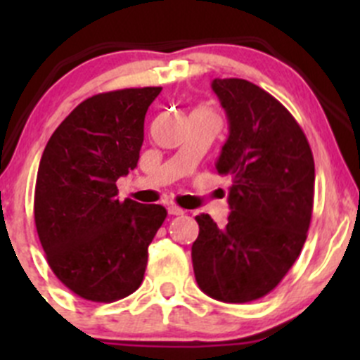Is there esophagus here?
<instances>
[{
	"instance_id": "1",
	"label": "esophagus",
	"mask_w": 360,
	"mask_h": 360,
	"mask_svg": "<svg viewBox=\"0 0 360 360\" xmlns=\"http://www.w3.org/2000/svg\"><path fill=\"white\" fill-rule=\"evenodd\" d=\"M167 209H169V214H172V216H183V214H184V210L181 209V207L174 205V203H172V205L167 207Z\"/></svg>"
}]
</instances>
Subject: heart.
<instances>
[{
  "label": "heart",
  "instance_id": "1",
  "mask_svg": "<svg viewBox=\"0 0 360 360\" xmlns=\"http://www.w3.org/2000/svg\"><path fill=\"white\" fill-rule=\"evenodd\" d=\"M197 111H198V110H197ZM202 111H205V110H202Z\"/></svg>",
  "mask_w": 360,
  "mask_h": 360
}]
</instances>
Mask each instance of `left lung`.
<instances>
[{"label":"left lung","mask_w":360,"mask_h":360,"mask_svg":"<svg viewBox=\"0 0 360 360\" xmlns=\"http://www.w3.org/2000/svg\"><path fill=\"white\" fill-rule=\"evenodd\" d=\"M212 90L230 122L216 163L231 177L230 216L217 226L197 216L195 278L207 296L249 303L274 291L300 256L314 210L315 163L300 123L274 96L240 78Z\"/></svg>","instance_id":"1"}]
</instances>
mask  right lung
<instances>
[{
	"label": "right lung",
	"mask_w": 360,
	"mask_h": 360,
	"mask_svg": "<svg viewBox=\"0 0 360 360\" xmlns=\"http://www.w3.org/2000/svg\"><path fill=\"white\" fill-rule=\"evenodd\" d=\"M162 86L89 97L52 134L39 162L34 223L46 261L83 300L111 303L144 278L148 245L165 207L116 198V179L137 167L144 116Z\"/></svg>",
	"instance_id": "right-lung-1"
}]
</instances>
